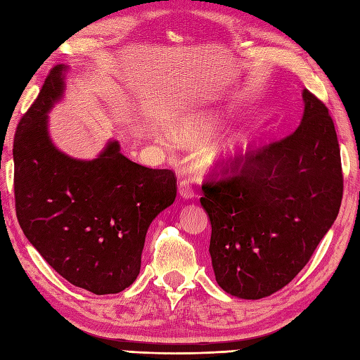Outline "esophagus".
Here are the masks:
<instances>
[{
  "instance_id": "1",
  "label": "esophagus",
  "mask_w": 360,
  "mask_h": 360,
  "mask_svg": "<svg viewBox=\"0 0 360 360\" xmlns=\"http://www.w3.org/2000/svg\"><path fill=\"white\" fill-rule=\"evenodd\" d=\"M178 193H179L182 198H186V200H190V198L195 196V190H193L192 184H190V181H187V179L179 181V184H178Z\"/></svg>"
}]
</instances>
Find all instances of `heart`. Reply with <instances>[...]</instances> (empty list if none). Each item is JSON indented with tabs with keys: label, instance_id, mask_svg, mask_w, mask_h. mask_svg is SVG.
Listing matches in <instances>:
<instances>
[{
	"label": "heart",
	"instance_id": "obj_1",
	"mask_svg": "<svg viewBox=\"0 0 360 360\" xmlns=\"http://www.w3.org/2000/svg\"><path fill=\"white\" fill-rule=\"evenodd\" d=\"M209 128H212V124H209V120H205L202 117H192L186 122H182V133H186L187 136H196L198 133L207 131ZM254 147V139L249 136H240L235 137L232 142H229L224 150H223V159L227 164H235L241 160L244 156Z\"/></svg>",
	"mask_w": 360,
	"mask_h": 360
}]
</instances>
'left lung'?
Instances as JSON below:
<instances>
[{
	"label": "left lung",
	"mask_w": 360,
	"mask_h": 360,
	"mask_svg": "<svg viewBox=\"0 0 360 360\" xmlns=\"http://www.w3.org/2000/svg\"><path fill=\"white\" fill-rule=\"evenodd\" d=\"M303 101L294 133L252 147L202 181L215 278L235 297L258 300L285 288L339 213L343 173L334 122L308 89Z\"/></svg>",
	"instance_id": "left-lung-1"
}]
</instances>
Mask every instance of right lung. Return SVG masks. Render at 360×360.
<instances>
[{"instance_id":"1","label":"right lung","mask_w":360,"mask_h":360,"mask_svg":"<svg viewBox=\"0 0 360 360\" xmlns=\"http://www.w3.org/2000/svg\"><path fill=\"white\" fill-rule=\"evenodd\" d=\"M53 66L13 137L20 227L74 286L117 294L137 278L151 221L176 198V174L136 164L111 142L94 160L68 158L48 136L46 112L63 93Z\"/></svg>"}]
</instances>
